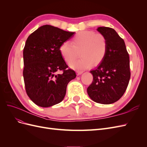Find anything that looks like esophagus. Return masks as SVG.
<instances>
[{"label":"esophagus","instance_id":"1","mask_svg":"<svg viewBox=\"0 0 147 147\" xmlns=\"http://www.w3.org/2000/svg\"><path fill=\"white\" fill-rule=\"evenodd\" d=\"M76 72H77V75H81L83 72V71H78H78H77Z\"/></svg>","mask_w":147,"mask_h":147}]
</instances>
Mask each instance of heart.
<instances>
[{
  "label": "heart",
  "mask_w": 147,
  "mask_h": 147,
  "mask_svg": "<svg viewBox=\"0 0 147 147\" xmlns=\"http://www.w3.org/2000/svg\"><path fill=\"white\" fill-rule=\"evenodd\" d=\"M107 48V40L104 35L92 30H83L75 35L71 43L69 41L62 43L59 50L66 63H71V68L83 70L90 68L92 64L97 65L101 63L106 56ZM79 52L82 57L74 61Z\"/></svg>",
  "instance_id": "heart-1"
}]
</instances>
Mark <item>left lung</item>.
I'll return each instance as SVG.
<instances>
[{
  "label": "left lung",
  "mask_w": 147,
  "mask_h": 147,
  "mask_svg": "<svg viewBox=\"0 0 147 147\" xmlns=\"http://www.w3.org/2000/svg\"><path fill=\"white\" fill-rule=\"evenodd\" d=\"M97 30L107 38V52L102 63L90 71L93 81L87 92L97 103L110 104L121 98L128 86L131 77L129 56L123 39L113 29L99 27Z\"/></svg>",
  "instance_id": "1"
}]
</instances>
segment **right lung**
Returning <instances> with one entry per match:
<instances>
[{
    "instance_id": "add662e5",
    "label": "right lung",
    "mask_w": 147,
    "mask_h": 147,
    "mask_svg": "<svg viewBox=\"0 0 147 147\" xmlns=\"http://www.w3.org/2000/svg\"><path fill=\"white\" fill-rule=\"evenodd\" d=\"M67 32L44 25L31 34L23 50V77L30 100L42 107L59 104L64 98L69 82L76 77L59 50L61 44L72 37ZM61 70L63 73L57 74Z\"/></svg>"
}]
</instances>
